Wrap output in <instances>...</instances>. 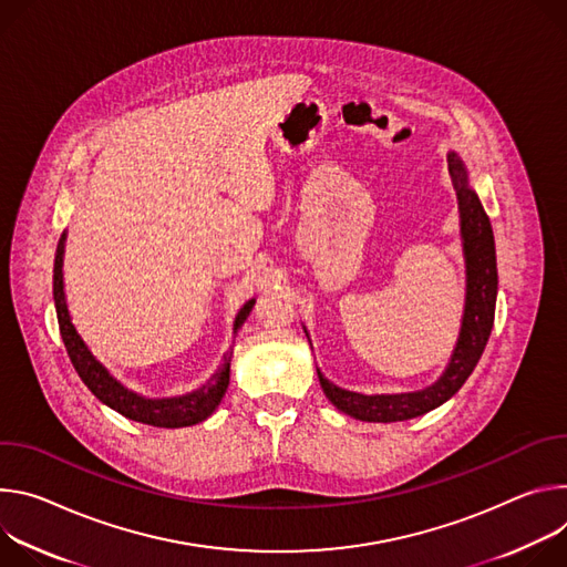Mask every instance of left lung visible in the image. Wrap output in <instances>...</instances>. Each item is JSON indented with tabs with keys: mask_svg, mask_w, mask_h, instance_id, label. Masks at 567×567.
<instances>
[{
	"mask_svg": "<svg viewBox=\"0 0 567 567\" xmlns=\"http://www.w3.org/2000/svg\"><path fill=\"white\" fill-rule=\"evenodd\" d=\"M449 171L453 177L455 194L460 200L462 214V236L466 251V310L462 333L451 358L446 373L432 388H425L414 394H383V396H364L355 392L340 390L329 383L320 373V383L329 401L360 421L373 423H392L421 416L442 403H446L473 373L493 329L495 318V295H497V268H495V240L488 216L466 184V171L455 153L449 155Z\"/></svg>",
	"mask_w": 567,
	"mask_h": 567,
	"instance_id": "obj_1",
	"label": "left lung"
}]
</instances>
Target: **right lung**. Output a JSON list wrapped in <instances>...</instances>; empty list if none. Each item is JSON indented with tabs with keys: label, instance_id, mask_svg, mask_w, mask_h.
I'll list each match as a JSON object with an SVG mask.
<instances>
[{
	"label": "right lung",
	"instance_id": "right-lung-1",
	"mask_svg": "<svg viewBox=\"0 0 567 567\" xmlns=\"http://www.w3.org/2000/svg\"><path fill=\"white\" fill-rule=\"evenodd\" d=\"M62 255H65V234L58 240L55 249V261H53V301H55V316H58V327L62 342H65L68 355L79 371L81 381L87 385V390L107 408L116 410L118 414L128 416L133 421L155 425V427H184V425H194L205 421L220 403L227 385H229V355L225 358L223 367L214 373V379L203 385L198 392H192L179 399H162V401H151L142 399L133 392L118 385L112 375L105 371L101 362L94 360L81 336L76 333L68 303H65V292H62ZM255 308V301H247L238 318L234 322V333H238L240 324L247 320V316Z\"/></svg>",
	"mask_w": 567,
	"mask_h": 567
}]
</instances>
